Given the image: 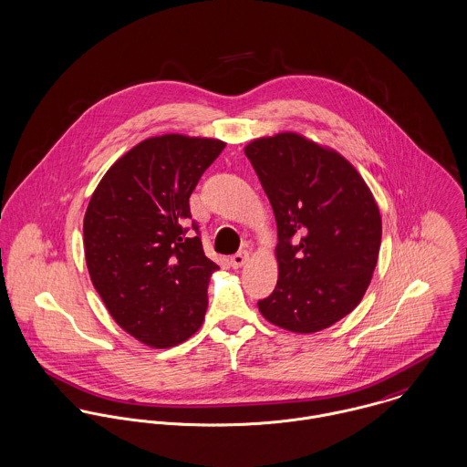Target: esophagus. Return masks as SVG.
<instances>
[{
    "label": "esophagus",
    "instance_id": "34e87169",
    "mask_svg": "<svg viewBox=\"0 0 467 467\" xmlns=\"http://www.w3.org/2000/svg\"><path fill=\"white\" fill-rule=\"evenodd\" d=\"M248 258H250V254H248L246 250H243V252H239V254H235L230 258V265H232L234 269L243 267V265L248 262Z\"/></svg>",
    "mask_w": 467,
    "mask_h": 467
}]
</instances>
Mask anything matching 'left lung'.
<instances>
[{
    "label": "left lung",
    "mask_w": 467,
    "mask_h": 467,
    "mask_svg": "<svg viewBox=\"0 0 467 467\" xmlns=\"http://www.w3.org/2000/svg\"><path fill=\"white\" fill-rule=\"evenodd\" d=\"M244 153L278 228V282L258 310L289 332L328 328L371 282L382 243L377 202L342 155L297 133L254 139Z\"/></svg>",
    "instance_id": "left-lung-1"
}]
</instances>
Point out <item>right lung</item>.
<instances>
[{
	"label": "right lung",
	"instance_id": "add662e5",
	"mask_svg": "<svg viewBox=\"0 0 467 467\" xmlns=\"http://www.w3.org/2000/svg\"><path fill=\"white\" fill-rule=\"evenodd\" d=\"M224 142L168 133L125 153L98 183L84 217L85 262L116 323L151 348L189 339L203 323L217 264L200 226L185 237L189 198Z\"/></svg>",
	"mask_w": 467,
	"mask_h": 467
}]
</instances>
